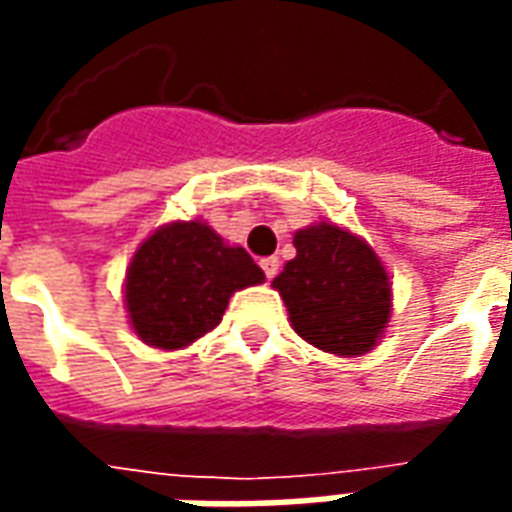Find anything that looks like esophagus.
Listing matches in <instances>:
<instances>
[{
    "instance_id": "34e87169",
    "label": "esophagus",
    "mask_w": 512,
    "mask_h": 512,
    "mask_svg": "<svg viewBox=\"0 0 512 512\" xmlns=\"http://www.w3.org/2000/svg\"><path fill=\"white\" fill-rule=\"evenodd\" d=\"M260 268H263V274H266L268 279H274L279 271V260L277 257H263V260H260Z\"/></svg>"
}]
</instances>
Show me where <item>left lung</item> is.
<instances>
[{"mask_svg": "<svg viewBox=\"0 0 512 512\" xmlns=\"http://www.w3.org/2000/svg\"><path fill=\"white\" fill-rule=\"evenodd\" d=\"M293 246L274 288L296 334L326 354L373 351L392 315V282L373 246L332 222L299 230Z\"/></svg>", "mask_w": 512, "mask_h": 512, "instance_id": "obj_1", "label": "left lung"}]
</instances>
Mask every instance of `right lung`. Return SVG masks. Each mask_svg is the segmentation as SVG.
Instances as JSON below:
<instances>
[{
    "label": "right lung",
    "instance_id": "obj_1",
    "mask_svg": "<svg viewBox=\"0 0 512 512\" xmlns=\"http://www.w3.org/2000/svg\"><path fill=\"white\" fill-rule=\"evenodd\" d=\"M263 279L244 246L224 244L205 222H169L131 257L128 321L142 343L164 351L186 348L219 326L235 290Z\"/></svg>",
    "mask_w": 512,
    "mask_h": 512
}]
</instances>
